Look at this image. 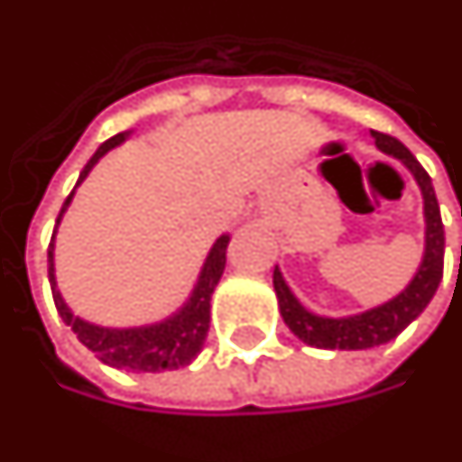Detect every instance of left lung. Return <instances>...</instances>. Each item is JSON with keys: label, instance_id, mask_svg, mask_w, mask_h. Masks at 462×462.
Returning a JSON list of instances; mask_svg holds the SVG:
<instances>
[{"label": "left lung", "instance_id": "left-lung-1", "mask_svg": "<svg viewBox=\"0 0 462 462\" xmlns=\"http://www.w3.org/2000/svg\"><path fill=\"white\" fill-rule=\"evenodd\" d=\"M373 140H375V147L380 152L390 154V157H395L405 164V170L420 187L422 217H425V250H422V260L415 270V275L402 292H398L395 298L377 305V308L357 312V315H347V318H325V315L310 312L287 287L280 267H275L273 285H275L282 320L302 343L322 347V350H367V347L390 343L420 315L422 310L428 308V302L433 300L435 290L443 280L445 232L430 175L422 170L420 162L412 157L411 150L400 140L383 134V132H373Z\"/></svg>", "mask_w": 462, "mask_h": 462}]
</instances>
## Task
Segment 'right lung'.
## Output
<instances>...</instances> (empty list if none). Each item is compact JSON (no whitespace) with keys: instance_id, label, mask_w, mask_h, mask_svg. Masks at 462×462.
I'll return each mask as SVG.
<instances>
[{"instance_id":"add662e5","label":"right lung","mask_w":462,"mask_h":462,"mask_svg":"<svg viewBox=\"0 0 462 462\" xmlns=\"http://www.w3.org/2000/svg\"><path fill=\"white\" fill-rule=\"evenodd\" d=\"M127 137H130V132H119L112 140L105 142L82 170V175L77 180V187L85 182V177L92 172V167L109 150L119 147ZM74 189L72 195L64 199V208L60 212V217H57V225L62 220L64 209L69 208V202H72ZM54 237H57V227L51 232L50 250H47L51 298H54L57 312H60L64 325L72 328L77 340L85 347H89L102 363L117 367V370H127V373H160V370H180V367L189 365L198 357L209 330V300H212V292L220 282L222 273H225V263H227L230 235H220L215 240V245L209 247L208 260L202 264L198 282L192 287L189 298L185 300V305L177 312H172L170 318H164V320L137 325V328H105V325H95V322L82 320L79 315H74L69 305L64 302L60 287H57Z\"/></svg>"}]
</instances>
